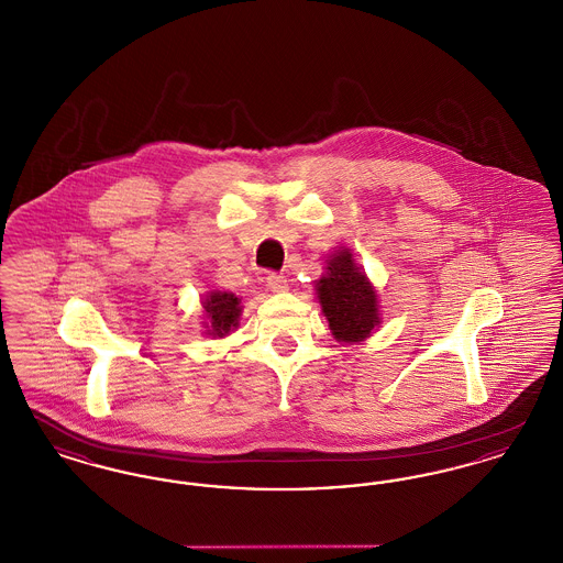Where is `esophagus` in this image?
<instances>
[{"label":"esophagus","instance_id":"esophagus-1","mask_svg":"<svg viewBox=\"0 0 563 563\" xmlns=\"http://www.w3.org/2000/svg\"><path fill=\"white\" fill-rule=\"evenodd\" d=\"M266 283H268L269 291H274V294H280V291H287V289H289L287 276H283V274H278V272L268 274Z\"/></svg>","mask_w":563,"mask_h":563}]
</instances>
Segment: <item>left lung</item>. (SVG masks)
Segmentation results:
<instances>
[{
	"label": "left lung",
	"instance_id": "obj_1",
	"mask_svg": "<svg viewBox=\"0 0 563 563\" xmlns=\"http://www.w3.org/2000/svg\"><path fill=\"white\" fill-rule=\"evenodd\" d=\"M322 314L338 342L369 338L377 317V295L367 276L356 268L352 253L340 251L327 260V274L317 283Z\"/></svg>",
	"mask_w": 563,
	"mask_h": 563
}]
</instances>
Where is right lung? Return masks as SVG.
I'll return each mask as SVG.
<instances>
[{
    "mask_svg": "<svg viewBox=\"0 0 563 563\" xmlns=\"http://www.w3.org/2000/svg\"><path fill=\"white\" fill-rule=\"evenodd\" d=\"M205 310L209 317V335H217L223 338L232 327L239 324V317H241V301L239 297L232 294H217L209 295V299L205 301Z\"/></svg>",
    "mask_w": 563,
    "mask_h": 563,
    "instance_id": "obj_1",
    "label": "right lung"
}]
</instances>
